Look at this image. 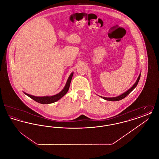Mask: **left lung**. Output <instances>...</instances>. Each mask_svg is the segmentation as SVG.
Masks as SVG:
<instances>
[{"mask_svg":"<svg viewBox=\"0 0 159 159\" xmlns=\"http://www.w3.org/2000/svg\"><path fill=\"white\" fill-rule=\"evenodd\" d=\"M140 77H141V75H139V76L138 77V78L136 82L133 85V86H132L131 88H130L128 91H126V92H125V93H123V94H121V95H120V96H119V97H113V98H106V97H103V99H106V100H107V101H119V100H121L122 99L125 98L126 96H128L129 94L136 88L138 83L139 82Z\"/></svg>","mask_w":159,"mask_h":159,"instance_id":"8db88e82","label":"left lung"}]
</instances>
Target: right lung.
<instances>
[{
	"label": "right lung",
	"instance_id": "add662e5",
	"mask_svg": "<svg viewBox=\"0 0 159 159\" xmlns=\"http://www.w3.org/2000/svg\"><path fill=\"white\" fill-rule=\"evenodd\" d=\"M73 75V73H72L70 76H69L67 82L66 83V84L64 87V88L60 92L55 95L51 96V97H34L33 95H29L28 93H25V95H27L28 97H29L30 98L33 99V100H34L35 101L38 102L40 104H51V103H53L56 101H57L58 100H59L63 96H64L67 92H68L69 88H70V84L71 83V80L72 79V77Z\"/></svg>",
	"mask_w": 159,
	"mask_h": 159
}]
</instances>
